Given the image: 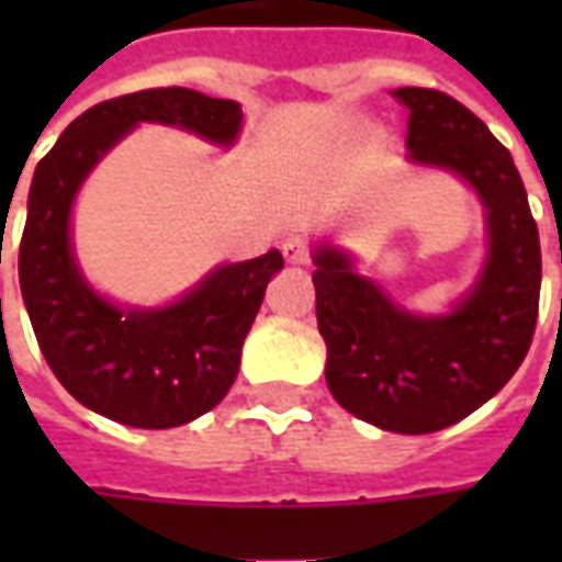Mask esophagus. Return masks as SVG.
Segmentation results:
<instances>
[{
	"label": "esophagus",
	"mask_w": 562,
	"mask_h": 562,
	"mask_svg": "<svg viewBox=\"0 0 562 562\" xmlns=\"http://www.w3.org/2000/svg\"><path fill=\"white\" fill-rule=\"evenodd\" d=\"M282 256L289 265H306L310 261V246L304 237H285L282 240Z\"/></svg>",
	"instance_id": "esophagus-1"
}]
</instances>
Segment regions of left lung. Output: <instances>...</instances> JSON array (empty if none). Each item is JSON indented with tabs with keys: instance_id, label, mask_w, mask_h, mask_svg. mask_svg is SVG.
<instances>
[{
	"instance_id": "obj_1",
	"label": "left lung",
	"mask_w": 562,
	"mask_h": 562,
	"mask_svg": "<svg viewBox=\"0 0 562 562\" xmlns=\"http://www.w3.org/2000/svg\"><path fill=\"white\" fill-rule=\"evenodd\" d=\"M394 95L409 108V156L479 192L491 256L451 316L422 318L358 277L342 252L318 246L316 318L325 379L342 409L394 434H434L491 401L530 352L542 249L518 168L491 128L446 92L401 87Z\"/></svg>"
}]
</instances>
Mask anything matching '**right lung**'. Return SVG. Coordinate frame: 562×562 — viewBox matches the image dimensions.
Masks as SVG:
<instances>
[{"label":"right lung","instance_id":"right-lung-1","mask_svg":"<svg viewBox=\"0 0 562 562\" xmlns=\"http://www.w3.org/2000/svg\"><path fill=\"white\" fill-rule=\"evenodd\" d=\"M240 104L183 87L108 99L80 114L38 161L20 240V292L35 340L63 389L92 413L128 427L165 430L210 413L240 370V346L256 322L282 256L213 270L165 310H120L80 277L68 216L83 177L135 123L183 126L213 144L240 132Z\"/></svg>","mask_w":562,"mask_h":562}]
</instances>
